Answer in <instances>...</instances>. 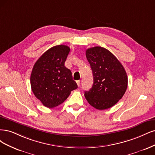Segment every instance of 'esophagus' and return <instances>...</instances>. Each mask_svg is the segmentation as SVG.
Returning <instances> with one entry per match:
<instances>
[{
    "label": "esophagus",
    "mask_w": 155,
    "mask_h": 155,
    "mask_svg": "<svg viewBox=\"0 0 155 155\" xmlns=\"http://www.w3.org/2000/svg\"><path fill=\"white\" fill-rule=\"evenodd\" d=\"M77 84L78 86H80V85H81V81H77Z\"/></svg>",
    "instance_id": "34e87169"
}]
</instances>
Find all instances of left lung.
<instances>
[{"mask_svg": "<svg viewBox=\"0 0 155 155\" xmlns=\"http://www.w3.org/2000/svg\"><path fill=\"white\" fill-rule=\"evenodd\" d=\"M93 76V84L84 96L98 110L110 108L120 100L127 87V76L117 57L107 49L96 46L86 51Z\"/></svg>", "mask_w": 155, "mask_h": 155, "instance_id": "8db88e82", "label": "left lung"}]
</instances>
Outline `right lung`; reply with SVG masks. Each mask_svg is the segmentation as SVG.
Here are the masks:
<instances>
[{"label":"right lung","instance_id":"1","mask_svg":"<svg viewBox=\"0 0 155 155\" xmlns=\"http://www.w3.org/2000/svg\"><path fill=\"white\" fill-rule=\"evenodd\" d=\"M70 51L66 45L51 48L33 66L30 77L32 91L45 107L53 108L63 103L78 86L64 63Z\"/></svg>","mask_w":155,"mask_h":155}]
</instances>
